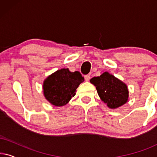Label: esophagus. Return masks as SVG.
<instances>
[{
	"label": "esophagus",
	"instance_id": "obj_1",
	"mask_svg": "<svg viewBox=\"0 0 157 157\" xmlns=\"http://www.w3.org/2000/svg\"><path fill=\"white\" fill-rule=\"evenodd\" d=\"M84 78L86 81H89L90 80V76L89 75H86V76H84Z\"/></svg>",
	"mask_w": 157,
	"mask_h": 157
}]
</instances>
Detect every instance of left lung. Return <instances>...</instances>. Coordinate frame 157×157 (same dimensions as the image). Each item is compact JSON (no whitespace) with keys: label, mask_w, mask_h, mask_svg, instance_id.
<instances>
[{"label":"left lung","mask_w":157,"mask_h":157,"mask_svg":"<svg viewBox=\"0 0 157 157\" xmlns=\"http://www.w3.org/2000/svg\"><path fill=\"white\" fill-rule=\"evenodd\" d=\"M90 82L96 86L98 94L109 108L117 109L127 102V86L108 72L94 77Z\"/></svg>","instance_id":"left-lung-1"}]
</instances>
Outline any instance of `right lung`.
<instances>
[{
  "instance_id": "obj_1",
  "label": "right lung",
  "mask_w": 157,
  "mask_h": 157,
  "mask_svg": "<svg viewBox=\"0 0 157 157\" xmlns=\"http://www.w3.org/2000/svg\"><path fill=\"white\" fill-rule=\"evenodd\" d=\"M83 81L80 72H71L68 68H62L44 81L45 97L54 106H64L75 95L76 89Z\"/></svg>"
}]
</instances>
